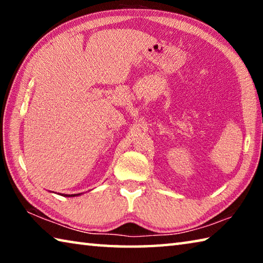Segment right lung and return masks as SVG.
<instances>
[{
    "mask_svg": "<svg viewBox=\"0 0 263 263\" xmlns=\"http://www.w3.org/2000/svg\"><path fill=\"white\" fill-rule=\"evenodd\" d=\"M80 194H74V195H64L62 194V196H68V197H74V196H79Z\"/></svg>",
    "mask_w": 263,
    "mask_h": 263,
    "instance_id": "1",
    "label": "right lung"
}]
</instances>
